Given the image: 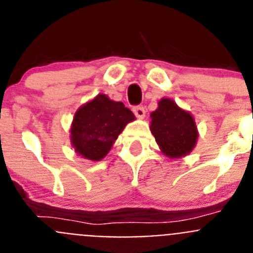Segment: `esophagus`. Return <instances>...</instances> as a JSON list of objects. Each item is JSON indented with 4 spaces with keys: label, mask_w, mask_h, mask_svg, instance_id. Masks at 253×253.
Instances as JSON below:
<instances>
[{
    "label": "esophagus",
    "mask_w": 253,
    "mask_h": 253,
    "mask_svg": "<svg viewBox=\"0 0 253 253\" xmlns=\"http://www.w3.org/2000/svg\"><path fill=\"white\" fill-rule=\"evenodd\" d=\"M133 113L135 114L138 119H143L144 116H146V109L143 106H135L133 107Z\"/></svg>",
    "instance_id": "obj_1"
}]
</instances>
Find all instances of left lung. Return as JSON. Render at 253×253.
I'll list each match as a JSON object with an SVG mask.
<instances>
[{
  "label": "left lung",
  "instance_id": "left-lung-1",
  "mask_svg": "<svg viewBox=\"0 0 253 253\" xmlns=\"http://www.w3.org/2000/svg\"><path fill=\"white\" fill-rule=\"evenodd\" d=\"M151 118L152 134L167 157L180 158L193 151L199 134L191 114L178 107L173 100L162 99Z\"/></svg>",
  "mask_w": 253,
  "mask_h": 253
}]
</instances>
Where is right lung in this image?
Instances as JSON below:
<instances>
[{
	"instance_id": "add662e5",
	"label": "right lung",
	"mask_w": 253,
	"mask_h": 253,
	"mask_svg": "<svg viewBox=\"0 0 253 253\" xmlns=\"http://www.w3.org/2000/svg\"><path fill=\"white\" fill-rule=\"evenodd\" d=\"M133 120L135 116L123 102L100 93L76 111L71 126L72 146L86 160H102L125 125Z\"/></svg>"
}]
</instances>
